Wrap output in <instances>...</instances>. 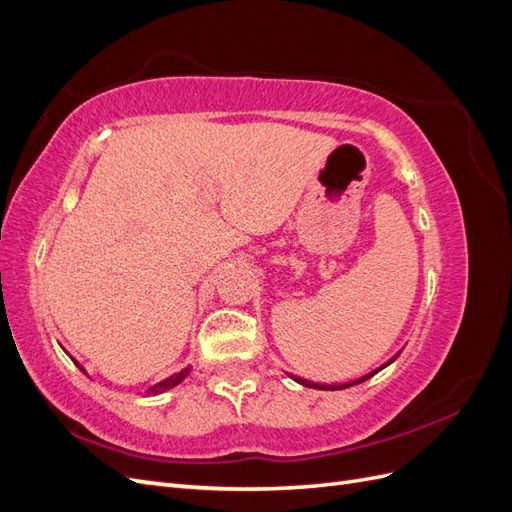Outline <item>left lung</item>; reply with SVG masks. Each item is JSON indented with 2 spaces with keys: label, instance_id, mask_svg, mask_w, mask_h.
<instances>
[{
  "label": "left lung",
  "instance_id": "8db88e82",
  "mask_svg": "<svg viewBox=\"0 0 512 512\" xmlns=\"http://www.w3.org/2000/svg\"><path fill=\"white\" fill-rule=\"evenodd\" d=\"M391 363V361H389ZM378 371V369H376ZM374 371V374H376ZM371 374H367V376H363V378H359V380H354V382H346V384H318V382H309V380H305V378H299V376H294V380L297 382H301V384H305V386H314V389H327V391H337V389H346V386H352V384H359V382H363V380H367Z\"/></svg>",
  "mask_w": 512,
  "mask_h": 512
}]
</instances>
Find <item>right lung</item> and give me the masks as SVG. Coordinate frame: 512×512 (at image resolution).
<instances>
[{
	"label": "right lung",
	"instance_id": "obj_1",
	"mask_svg": "<svg viewBox=\"0 0 512 512\" xmlns=\"http://www.w3.org/2000/svg\"><path fill=\"white\" fill-rule=\"evenodd\" d=\"M190 374V367L188 369H183V371H179V374H175V376H170V378H166V380H162V382H158L156 386H151L149 389V393L151 395H158V393H162V391H168V389H173V386H177L185 376Z\"/></svg>",
	"mask_w": 512,
	"mask_h": 512
}]
</instances>
